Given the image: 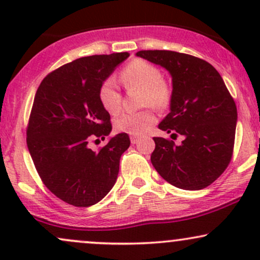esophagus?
<instances>
[{
	"instance_id": "34e87169",
	"label": "esophagus",
	"mask_w": 260,
	"mask_h": 260,
	"mask_svg": "<svg viewBox=\"0 0 260 260\" xmlns=\"http://www.w3.org/2000/svg\"><path fill=\"white\" fill-rule=\"evenodd\" d=\"M139 138H137V137H132V138H131V143H132V144H138L139 143Z\"/></svg>"
}]
</instances>
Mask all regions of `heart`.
<instances>
[{"mask_svg":"<svg viewBox=\"0 0 260 260\" xmlns=\"http://www.w3.org/2000/svg\"><path fill=\"white\" fill-rule=\"evenodd\" d=\"M122 82L128 88L142 89L140 103L143 106L150 105L164 109L171 100V88L161 79V71L156 66L144 59H134L121 72ZM101 106L109 113H117L121 107V94L112 78L106 79L99 89ZM155 122V116L150 110L139 112L121 113L115 120L116 131L131 136H144Z\"/></svg>","mask_w":260,"mask_h":260,"instance_id":"heart-1","label":"heart"}]
</instances>
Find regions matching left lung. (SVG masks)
<instances>
[{
    "label": "left lung",
    "instance_id": "left-lung-1",
    "mask_svg": "<svg viewBox=\"0 0 260 260\" xmlns=\"http://www.w3.org/2000/svg\"><path fill=\"white\" fill-rule=\"evenodd\" d=\"M136 56L171 74L170 112L159 128L184 137L182 144L154 137L151 164L172 186L198 190L225 171L235 144L237 107L219 72L204 59L166 50H143Z\"/></svg>",
    "mask_w": 260,
    "mask_h": 260
}]
</instances>
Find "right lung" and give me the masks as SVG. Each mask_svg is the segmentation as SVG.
<instances>
[{"mask_svg":"<svg viewBox=\"0 0 260 260\" xmlns=\"http://www.w3.org/2000/svg\"><path fill=\"white\" fill-rule=\"evenodd\" d=\"M128 52L94 55L63 64L39 85L26 128V144L44 184L57 198L86 208L96 204L117 180L121 155L131 144L118 133L98 153L91 139L111 132L99 89Z\"/></svg>","mask_w":260,"mask_h":260,"instance_id":"right-lung-1","label":"right lung"}]
</instances>
